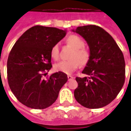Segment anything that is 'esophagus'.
Returning a JSON list of instances; mask_svg holds the SVG:
<instances>
[{
    "label": "esophagus",
    "mask_w": 131,
    "mask_h": 131,
    "mask_svg": "<svg viewBox=\"0 0 131 131\" xmlns=\"http://www.w3.org/2000/svg\"><path fill=\"white\" fill-rule=\"evenodd\" d=\"M67 78H68L69 80H72V79H73V78H74V77H73V76H72V75H67Z\"/></svg>",
    "instance_id": "esophagus-1"
}]
</instances>
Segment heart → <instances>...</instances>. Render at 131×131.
Returning <instances> with one entry per match:
<instances>
[{"mask_svg": "<svg viewBox=\"0 0 131 131\" xmlns=\"http://www.w3.org/2000/svg\"><path fill=\"white\" fill-rule=\"evenodd\" d=\"M67 43L74 48L71 58L72 60L68 61H61L56 63L54 65V69L56 71H60L62 73H71L76 70L80 65H85L90 60V53L85 50V42L80 37L75 35L69 36ZM51 56L54 60H58L60 56L59 44L56 43L51 50Z\"/></svg>", "mask_w": 131, "mask_h": 131, "instance_id": "heart-1", "label": "heart"}]
</instances>
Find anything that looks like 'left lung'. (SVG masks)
Wrapping results in <instances>:
<instances>
[{
	"label": "left lung",
	"instance_id": "8db88e82",
	"mask_svg": "<svg viewBox=\"0 0 131 131\" xmlns=\"http://www.w3.org/2000/svg\"><path fill=\"white\" fill-rule=\"evenodd\" d=\"M72 31L82 36L90 48V60L82 71L88 77L75 78V100L88 108L104 107L115 99L124 83V55L112 36L99 26H79Z\"/></svg>",
	"mask_w": 131,
	"mask_h": 131
}]
</instances>
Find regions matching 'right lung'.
Masks as SVG:
<instances>
[{
    "label": "right lung",
    "instance_id": "right-lung-1",
    "mask_svg": "<svg viewBox=\"0 0 131 131\" xmlns=\"http://www.w3.org/2000/svg\"><path fill=\"white\" fill-rule=\"evenodd\" d=\"M67 30L35 26L14 43L7 64L9 86L20 102L33 109L49 107L68 80L58 71L44 78L52 67L51 48L65 37Z\"/></svg>",
    "mask_w": 131,
    "mask_h": 131
}]
</instances>
